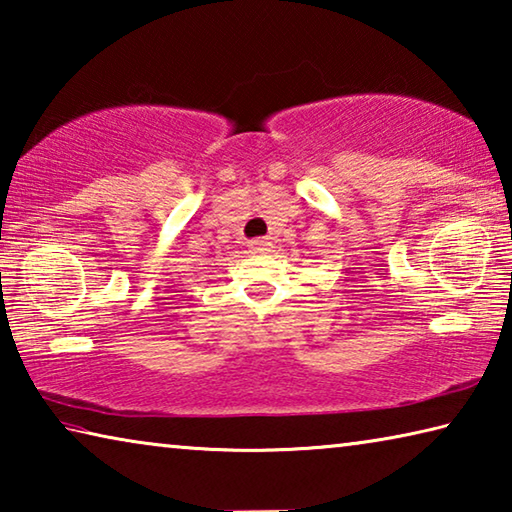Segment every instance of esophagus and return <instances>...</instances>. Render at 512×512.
I'll use <instances>...</instances> for the list:
<instances>
[{
	"label": "esophagus",
	"instance_id": "esophagus-1",
	"mask_svg": "<svg viewBox=\"0 0 512 512\" xmlns=\"http://www.w3.org/2000/svg\"><path fill=\"white\" fill-rule=\"evenodd\" d=\"M268 241L266 239H253L250 241V250H255V253H264V250H268Z\"/></svg>",
	"mask_w": 512,
	"mask_h": 512
}]
</instances>
